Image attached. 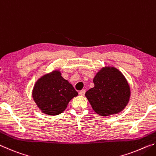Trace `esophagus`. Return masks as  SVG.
I'll return each instance as SVG.
<instances>
[{"label": "esophagus", "instance_id": "1", "mask_svg": "<svg viewBox=\"0 0 156 156\" xmlns=\"http://www.w3.org/2000/svg\"><path fill=\"white\" fill-rule=\"evenodd\" d=\"M85 92H86L85 89H83V90H81V91H79V95H80V96H83L85 94Z\"/></svg>", "mask_w": 156, "mask_h": 156}]
</instances>
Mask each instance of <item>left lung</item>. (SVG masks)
Listing matches in <instances>:
<instances>
[{
	"mask_svg": "<svg viewBox=\"0 0 156 156\" xmlns=\"http://www.w3.org/2000/svg\"><path fill=\"white\" fill-rule=\"evenodd\" d=\"M94 87L86 92L85 96L94 112L102 116L120 113L128 104L130 87L118 69L105 67L93 80Z\"/></svg>",
	"mask_w": 156,
	"mask_h": 156,
	"instance_id": "1",
	"label": "left lung"
}]
</instances>
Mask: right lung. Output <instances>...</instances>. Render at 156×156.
<instances>
[{
  "label": "right lung",
  "instance_id": "right-lung-1",
  "mask_svg": "<svg viewBox=\"0 0 156 156\" xmlns=\"http://www.w3.org/2000/svg\"><path fill=\"white\" fill-rule=\"evenodd\" d=\"M72 84L61 76L58 70L43 75L34 84L32 97L41 112L56 115L66 109L73 97L78 96Z\"/></svg>",
  "mask_w": 156,
  "mask_h": 156
}]
</instances>
